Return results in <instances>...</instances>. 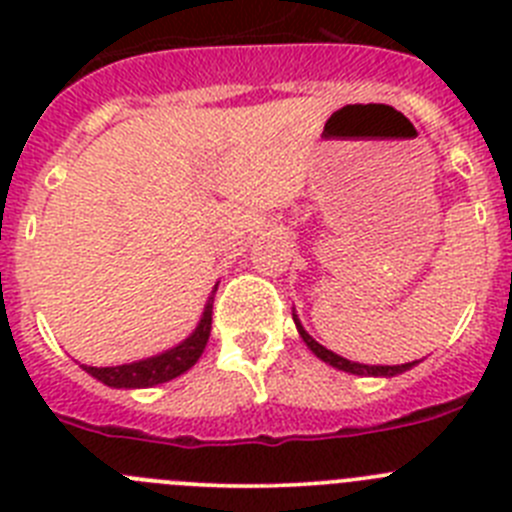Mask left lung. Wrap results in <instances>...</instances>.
<instances>
[{
    "label": "left lung",
    "instance_id": "8db88e82",
    "mask_svg": "<svg viewBox=\"0 0 512 512\" xmlns=\"http://www.w3.org/2000/svg\"><path fill=\"white\" fill-rule=\"evenodd\" d=\"M292 320H295L297 330H300V338L307 343V348H310L312 354L318 356V359H323L325 364L341 369V372L359 374V377H395V374L408 372V369H413V366L418 364V361H408V364H397V366H369V364H359V361H348V359H343V356L328 351L325 346H320V343L315 341V338H312L305 328H302V323H300V318L295 315V310H292Z\"/></svg>",
    "mask_w": 512,
    "mask_h": 512
}]
</instances>
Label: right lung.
<instances>
[{"instance_id": "obj_1", "label": "right lung", "mask_w": 512, "mask_h": 512, "mask_svg": "<svg viewBox=\"0 0 512 512\" xmlns=\"http://www.w3.org/2000/svg\"><path fill=\"white\" fill-rule=\"evenodd\" d=\"M217 284L212 289V295L207 297L205 312H202L200 323L192 330V336L184 338L179 346L169 348L164 354L151 356V359H140L133 364H120V366H84L81 369L87 374H92L94 379H99L107 387H115V390H143V387H156V384H164L176 379L179 374H184L187 369H192L197 364V359L202 356L207 346V338H210L212 328V302H215Z\"/></svg>"}]
</instances>
